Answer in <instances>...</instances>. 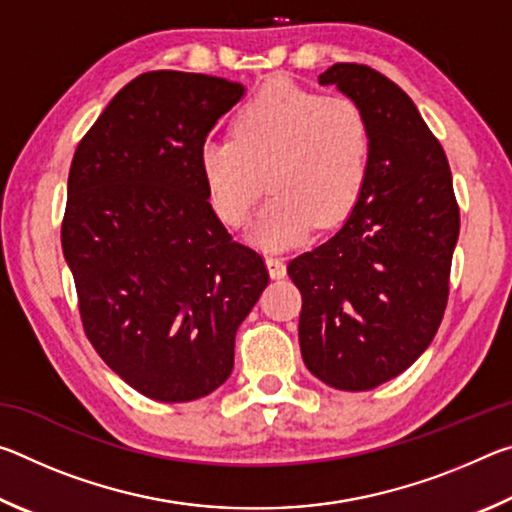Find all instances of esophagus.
<instances>
[{
    "label": "esophagus",
    "mask_w": 512,
    "mask_h": 512,
    "mask_svg": "<svg viewBox=\"0 0 512 512\" xmlns=\"http://www.w3.org/2000/svg\"><path fill=\"white\" fill-rule=\"evenodd\" d=\"M266 268H268V275H271L273 280H282V277L287 275V264H284L280 257L268 255L266 257Z\"/></svg>",
    "instance_id": "34e87169"
}]
</instances>
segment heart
<instances>
[{"label":"heart","instance_id":"b5f03b06","mask_svg":"<svg viewBox=\"0 0 512 512\" xmlns=\"http://www.w3.org/2000/svg\"><path fill=\"white\" fill-rule=\"evenodd\" d=\"M235 137L201 144L198 164L216 214L244 228L266 189L248 241L264 250L300 244L350 216L366 189L372 128L357 103L271 81L239 108Z\"/></svg>","mask_w":512,"mask_h":512}]
</instances>
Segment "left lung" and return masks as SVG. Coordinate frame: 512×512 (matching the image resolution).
I'll list each match as a JSON object with an SVG mask.
<instances>
[{"label": "left lung", "mask_w": 512, "mask_h": 512, "mask_svg": "<svg viewBox=\"0 0 512 512\" xmlns=\"http://www.w3.org/2000/svg\"><path fill=\"white\" fill-rule=\"evenodd\" d=\"M318 83L366 112L372 160L341 228L287 266L302 293L300 352L327 386L370 391L436 336L461 219L443 146L400 85L354 63L332 65Z\"/></svg>", "instance_id": "obj_1"}]
</instances>
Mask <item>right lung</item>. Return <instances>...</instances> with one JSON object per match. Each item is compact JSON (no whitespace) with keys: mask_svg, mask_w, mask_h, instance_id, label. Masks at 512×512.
<instances>
[{"mask_svg":"<svg viewBox=\"0 0 512 512\" xmlns=\"http://www.w3.org/2000/svg\"><path fill=\"white\" fill-rule=\"evenodd\" d=\"M246 88L149 72L121 88L74 153L63 255L81 320L110 370L158 402L216 391L237 327L268 284L207 198L198 151Z\"/></svg>","mask_w":512,"mask_h":512,"instance_id":"add662e5","label":"right lung"}]
</instances>
